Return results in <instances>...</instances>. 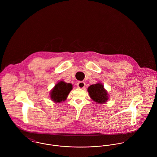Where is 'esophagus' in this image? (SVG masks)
<instances>
[{
	"mask_svg": "<svg viewBox=\"0 0 157 157\" xmlns=\"http://www.w3.org/2000/svg\"><path fill=\"white\" fill-rule=\"evenodd\" d=\"M77 86L78 88H80V89H83L85 86V83L84 82H78L77 83Z\"/></svg>",
	"mask_w": 157,
	"mask_h": 157,
	"instance_id": "34e87169",
	"label": "esophagus"
}]
</instances>
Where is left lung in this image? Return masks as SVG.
<instances>
[{"label":"left lung","instance_id":"obj_1","mask_svg":"<svg viewBox=\"0 0 157 157\" xmlns=\"http://www.w3.org/2000/svg\"><path fill=\"white\" fill-rule=\"evenodd\" d=\"M88 92L90 98L97 104H104L109 100V94L100 82L90 86Z\"/></svg>","mask_w":157,"mask_h":157}]
</instances>
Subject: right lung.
<instances>
[{
  "instance_id": "add662e5",
  "label": "right lung",
  "mask_w": 157,
  "mask_h": 157,
  "mask_svg": "<svg viewBox=\"0 0 157 157\" xmlns=\"http://www.w3.org/2000/svg\"><path fill=\"white\" fill-rule=\"evenodd\" d=\"M72 90V85L67 83L64 81L59 82L50 92V98L56 103L65 101L67 98L68 94Z\"/></svg>"
}]
</instances>
